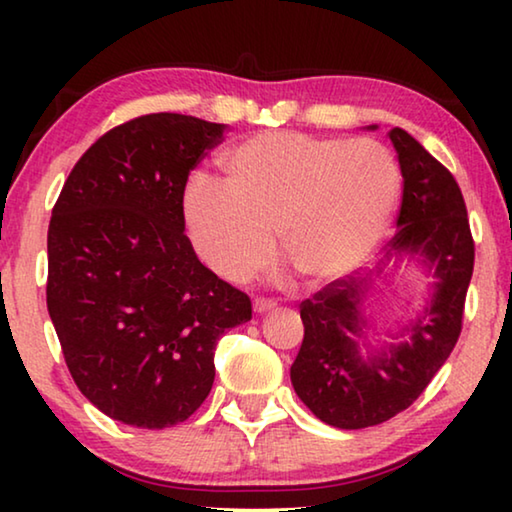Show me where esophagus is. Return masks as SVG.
I'll use <instances>...</instances> for the list:
<instances>
[{"label": "esophagus", "mask_w": 512, "mask_h": 512, "mask_svg": "<svg viewBox=\"0 0 512 512\" xmlns=\"http://www.w3.org/2000/svg\"><path fill=\"white\" fill-rule=\"evenodd\" d=\"M253 309H255V314H266V311H273L275 309V302L273 300H266V298H257L253 302Z\"/></svg>", "instance_id": "1"}]
</instances>
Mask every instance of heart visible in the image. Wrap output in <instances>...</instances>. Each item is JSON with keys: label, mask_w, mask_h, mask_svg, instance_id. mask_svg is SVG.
Returning a JSON list of instances; mask_svg holds the SVG:
<instances>
[{"label": "heart", "mask_w": 512, "mask_h": 512, "mask_svg": "<svg viewBox=\"0 0 512 512\" xmlns=\"http://www.w3.org/2000/svg\"><path fill=\"white\" fill-rule=\"evenodd\" d=\"M216 164L222 192L189 189L185 223L196 253L230 282L264 271L273 235L309 287L341 280L377 248L400 194V169L375 140L262 131Z\"/></svg>", "instance_id": "obj_1"}]
</instances>
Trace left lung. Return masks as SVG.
I'll return each mask as SVG.
<instances>
[{"label":"left lung","instance_id":"1","mask_svg":"<svg viewBox=\"0 0 512 512\" xmlns=\"http://www.w3.org/2000/svg\"><path fill=\"white\" fill-rule=\"evenodd\" d=\"M388 137L404 176L400 230L391 248L424 257L438 282L431 307L402 329L406 341L368 359L359 352L366 277L334 280L302 300L305 339L291 366V384L318 420L339 429L375 427L418 400L461 336L474 271V239L456 178L402 128Z\"/></svg>","mask_w":512,"mask_h":512}]
</instances>
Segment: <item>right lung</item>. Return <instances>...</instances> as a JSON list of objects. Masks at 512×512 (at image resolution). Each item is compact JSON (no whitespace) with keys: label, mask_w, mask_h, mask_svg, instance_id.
Returning <instances> with one entry per match:
<instances>
[{"label":"right lung","mask_w":512,"mask_h":512,"mask_svg":"<svg viewBox=\"0 0 512 512\" xmlns=\"http://www.w3.org/2000/svg\"><path fill=\"white\" fill-rule=\"evenodd\" d=\"M223 124L153 112L110 128L74 164L47 232V309L74 384L140 429L185 422L214 384L225 329L250 298L185 235L189 171Z\"/></svg>","instance_id":"obj_1"}]
</instances>
